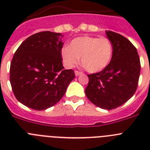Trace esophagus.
<instances>
[{"label":"esophagus","instance_id":"34e87169","mask_svg":"<svg viewBox=\"0 0 150 150\" xmlns=\"http://www.w3.org/2000/svg\"><path fill=\"white\" fill-rule=\"evenodd\" d=\"M82 74H83L82 72H79V71H75V75H76V76H79V75H81Z\"/></svg>","mask_w":150,"mask_h":150}]
</instances>
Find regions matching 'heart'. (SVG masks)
Here are the masks:
<instances>
[{
    "mask_svg": "<svg viewBox=\"0 0 150 150\" xmlns=\"http://www.w3.org/2000/svg\"><path fill=\"white\" fill-rule=\"evenodd\" d=\"M61 54L67 67H74L81 58L82 64L88 72L97 73L110 62L112 45L107 38L83 36L73 40L70 47H63Z\"/></svg>",
    "mask_w": 150,
    "mask_h": 150,
    "instance_id": "b5f03b06",
    "label": "heart"
}]
</instances>
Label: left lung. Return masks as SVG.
Wrapping results in <instances>:
<instances>
[{
  "label": "left lung",
  "mask_w": 150,
  "mask_h": 150,
  "mask_svg": "<svg viewBox=\"0 0 150 150\" xmlns=\"http://www.w3.org/2000/svg\"><path fill=\"white\" fill-rule=\"evenodd\" d=\"M112 45V55L106 68L87 75L85 90L88 100L97 107L112 110L122 105L135 93L138 85L140 62L137 49L127 38L106 31Z\"/></svg>",
  "instance_id": "1"
}]
</instances>
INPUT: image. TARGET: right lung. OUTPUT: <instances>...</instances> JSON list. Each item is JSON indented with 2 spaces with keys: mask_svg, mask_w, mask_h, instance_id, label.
I'll return each instance as SVG.
<instances>
[{
  "mask_svg": "<svg viewBox=\"0 0 150 150\" xmlns=\"http://www.w3.org/2000/svg\"><path fill=\"white\" fill-rule=\"evenodd\" d=\"M63 35L42 31L30 36L18 46L10 64V80L18 101L35 110L57 104L75 77L64 70L61 51Z\"/></svg>",
  "mask_w": 150,
  "mask_h": 150,
  "instance_id": "add662e5",
  "label": "right lung"
}]
</instances>
